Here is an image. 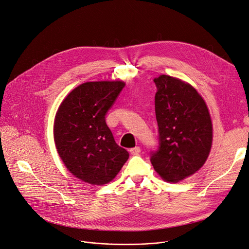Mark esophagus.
Instances as JSON below:
<instances>
[{
	"instance_id": "esophagus-1",
	"label": "esophagus",
	"mask_w": 249,
	"mask_h": 249,
	"mask_svg": "<svg viewBox=\"0 0 249 249\" xmlns=\"http://www.w3.org/2000/svg\"><path fill=\"white\" fill-rule=\"evenodd\" d=\"M129 152L133 155H137L139 153H141V147L140 146H136V147H133V148H130L129 149Z\"/></svg>"
}]
</instances>
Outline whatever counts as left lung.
Segmentation results:
<instances>
[{"label": "left lung", "instance_id": "left-lung-1", "mask_svg": "<svg viewBox=\"0 0 249 249\" xmlns=\"http://www.w3.org/2000/svg\"><path fill=\"white\" fill-rule=\"evenodd\" d=\"M153 82L158 146L151 151L150 161L162 179L177 183L206 162L213 141L212 121L205 101L188 83L168 75Z\"/></svg>", "mask_w": 249, "mask_h": 249}]
</instances>
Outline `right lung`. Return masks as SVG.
<instances>
[{
	"label": "right lung",
	"mask_w": 249,
	"mask_h": 249,
	"mask_svg": "<svg viewBox=\"0 0 249 249\" xmlns=\"http://www.w3.org/2000/svg\"><path fill=\"white\" fill-rule=\"evenodd\" d=\"M125 84L122 81L87 82L60 105L54 122V141L67 169L92 185L112 181L128 159L106 124V115Z\"/></svg>",
	"instance_id": "right-lung-1"
}]
</instances>
